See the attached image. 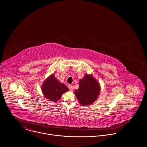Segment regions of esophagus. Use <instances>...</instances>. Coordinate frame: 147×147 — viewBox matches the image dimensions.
Returning a JSON list of instances; mask_svg holds the SVG:
<instances>
[{
    "instance_id": "obj_1",
    "label": "esophagus",
    "mask_w": 147,
    "mask_h": 147,
    "mask_svg": "<svg viewBox=\"0 0 147 147\" xmlns=\"http://www.w3.org/2000/svg\"><path fill=\"white\" fill-rule=\"evenodd\" d=\"M68 88H69V89L70 91H73V89H74V87H73V86L71 85V84H69V85L68 86Z\"/></svg>"
}]
</instances>
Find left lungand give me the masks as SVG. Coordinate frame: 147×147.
Listing matches in <instances>:
<instances>
[{
  "label": "left lung",
  "instance_id": "left-lung-1",
  "mask_svg": "<svg viewBox=\"0 0 147 147\" xmlns=\"http://www.w3.org/2000/svg\"><path fill=\"white\" fill-rule=\"evenodd\" d=\"M80 87L75 91V95L82 105H90L98 98L100 86L92 75L85 74L80 80Z\"/></svg>",
  "mask_w": 147,
  "mask_h": 147
}]
</instances>
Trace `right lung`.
I'll return each instance as SVG.
<instances>
[{
	"mask_svg": "<svg viewBox=\"0 0 147 147\" xmlns=\"http://www.w3.org/2000/svg\"><path fill=\"white\" fill-rule=\"evenodd\" d=\"M67 91H69L68 88L64 84L60 83L55 77L54 74H51L47 78L42 86V91L44 96L55 102H57L63 94Z\"/></svg>",
	"mask_w": 147,
	"mask_h": 147,
	"instance_id": "obj_1",
	"label": "right lung"
}]
</instances>
